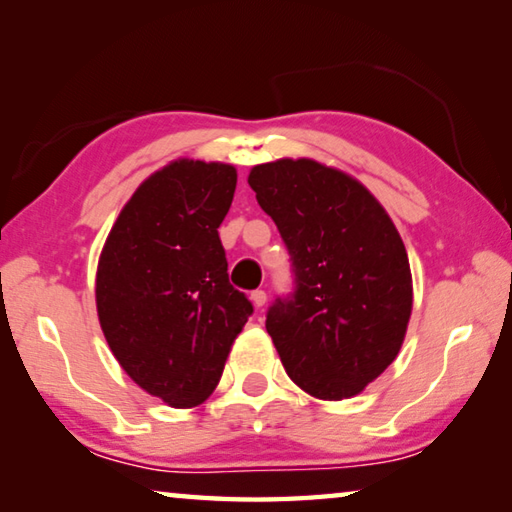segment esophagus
<instances>
[{"instance_id": "1", "label": "esophagus", "mask_w": 512, "mask_h": 512, "mask_svg": "<svg viewBox=\"0 0 512 512\" xmlns=\"http://www.w3.org/2000/svg\"><path fill=\"white\" fill-rule=\"evenodd\" d=\"M250 302H253L255 309H262L266 305V291L257 289V291L250 293Z\"/></svg>"}]
</instances>
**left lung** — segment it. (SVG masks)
Returning <instances> with one entry per match:
<instances>
[{"label":"left lung","instance_id":"obj_1","mask_svg":"<svg viewBox=\"0 0 512 512\" xmlns=\"http://www.w3.org/2000/svg\"><path fill=\"white\" fill-rule=\"evenodd\" d=\"M257 203L289 248L296 291L266 314L287 375L318 400L359 395L395 361L413 309L409 255L357 178L309 158L257 164Z\"/></svg>","mask_w":512,"mask_h":512}]
</instances>
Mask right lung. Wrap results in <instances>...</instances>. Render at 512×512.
<instances>
[{
	"label": "right lung",
	"instance_id": "right-lung-1",
	"mask_svg": "<svg viewBox=\"0 0 512 512\" xmlns=\"http://www.w3.org/2000/svg\"><path fill=\"white\" fill-rule=\"evenodd\" d=\"M237 169L180 158L119 212L97 266V314L119 366L173 409L214 393L253 305L228 282L219 225Z\"/></svg>",
	"mask_w": 512,
	"mask_h": 512
}]
</instances>
